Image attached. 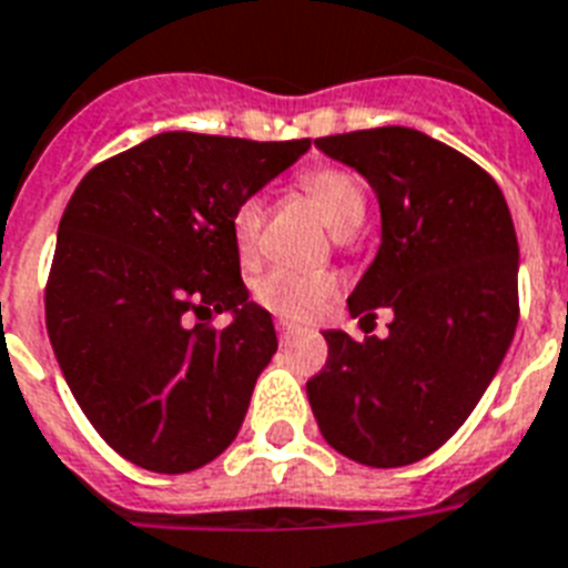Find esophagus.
I'll return each instance as SVG.
<instances>
[{
    "label": "esophagus",
    "mask_w": 568,
    "mask_h": 568,
    "mask_svg": "<svg viewBox=\"0 0 568 568\" xmlns=\"http://www.w3.org/2000/svg\"><path fill=\"white\" fill-rule=\"evenodd\" d=\"M276 332H280V341H283V344H288V341L297 335V329H294V326H288V324H280V326H276Z\"/></svg>",
    "instance_id": "esophagus-1"
}]
</instances>
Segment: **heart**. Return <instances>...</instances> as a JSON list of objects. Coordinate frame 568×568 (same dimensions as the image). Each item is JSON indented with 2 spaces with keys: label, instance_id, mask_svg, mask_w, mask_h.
Here are the masks:
<instances>
[{
  "label": "heart",
  "instance_id": "heart-1",
  "mask_svg": "<svg viewBox=\"0 0 568 568\" xmlns=\"http://www.w3.org/2000/svg\"><path fill=\"white\" fill-rule=\"evenodd\" d=\"M297 186L306 192L315 206L324 212L326 224L335 233H349L364 221L367 195L362 180L338 165H315L297 174ZM262 224H265V201L260 195L244 197L233 210L230 233L242 262L256 260L260 251ZM335 292V280L329 274H303V271L276 268L256 283V300L283 321H306L324 306V300Z\"/></svg>",
  "mask_w": 568,
  "mask_h": 568
}]
</instances>
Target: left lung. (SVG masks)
<instances>
[{"label": "left lung", "mask_w": 568, "mask_h": 568, "mask_svg": "<svg viewBox=\"0 0 568 568\" xmlns=\"http://www.w3.org/2000/svg\"><path fill=\"white\" fill-rule=\"evenodd\" d=\"M315 145L367 178L382 210L376 260L349 315L388 306V335L324 332L329 356L306 382L332 449L364 467H408L473 414L519 321V244L496 180L414 128L321 136Z\"/></svg>", "instance_id": "obj_1"}]
</instances>
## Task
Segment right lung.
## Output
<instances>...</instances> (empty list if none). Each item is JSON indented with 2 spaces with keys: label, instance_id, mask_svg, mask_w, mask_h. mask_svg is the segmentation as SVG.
Here are the masks:
<instances>
[{
  "label": "right lung",
  "instance_id": "right-lung-1",
  "mask_svg": "<svg viewBox=\"0 0 568 568\" xmlns=\"http://www.w3.org/2000/svg\"><path fill=\"white\" fill-rule=\"evenodd\" d=\"M306 149L165 131L69 197L45 329L75 403L124 460L180 476L236 440L276 332L247 300L230 219ZM221 311L227 327L211 324Z\"/></svg>",
  "mask_w": 568,
  "mask_h": 568
}]
</instances>
